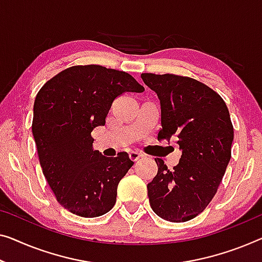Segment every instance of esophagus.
<instances>
[{
  "label": "esophagus",
  "mask_w": 262,
  "mask_h": 262,
  "mask_svg": "<svg viewBox=\"0 0 262 262\" xmlns=\"http://www.w3.org/2000/svg\"><path fill=\"white\" fill-rule=\"evenodd\" d=\"M143 154L140 153V151H136V150H133L129 153V158L133 160V161H138L140 158H142Z\"/></svg>",
  "instance_id": "1"
}]
</instances>
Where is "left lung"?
<instances>
[{
  "label": "left lung",
  "mask_w": 262,
  "mask_h": 262,
  "mask_svg": "<svg viewBox=\"0 0 262 262\" xmlns=\"http://www.w3.org/2000/svg\"><path fill=\"white\" fill-rule=\"evenodd\" d=\"M161 103L158 139L175 138L182 149L173 169L155 159L158 174L147 185L156 215L170 222L192 220L215 195L232 156L234 129L225 101L192 77L143 73Z\"/></svg>",
  "instance_id": "1"
}]
</instances>
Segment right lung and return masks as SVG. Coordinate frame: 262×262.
Masks as SVG:
<instances>
[{
    "label": "right lung",
    "mask_w": 262,
    "mask_h": 262,
    "mask_svg": "<svg viewBox=\"0 0 262 262\" xmlns=\"http://www.w3.org/2000/svg\"><path fill=\"white\" fill-rule=\"evenodd\" d=\"M143 91L130 74L97 64L62 70L38 91L31 129L40 165L70 213L96 217L114 207L119 182L134 162L126 151L106 158L94 150L92 130L106 123L116 97Z\"/></svg>",
    "instance_id": "right-lung-1"
}]
</instances>
